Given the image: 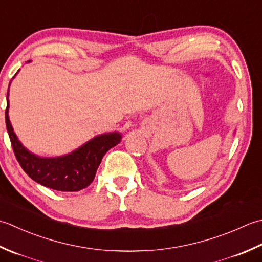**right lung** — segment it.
Listing matches in <instances>:
<instances>
[{"mask_svg": "<svg viewBox=\"0 0 262 262\" xmlns=\"http://www.w3.org/2000/svg\"><path fill=\"white\" fill-rule=\"evenodd\" d=\"M9 92L5 109V124L14 156L24 171L40 185L61 192H77L94 181L102 158L111 147L119 144L118 132L95 136L69 155L56 158H42L29 152L14 134L9 119Z\"/></svg>", "mask_w": 262, "mask_h": 262, "instance_id": "1", "label": "right lung"}]
</instances>
